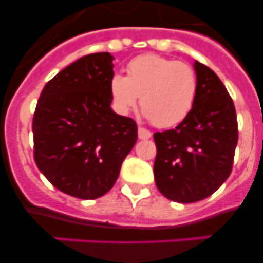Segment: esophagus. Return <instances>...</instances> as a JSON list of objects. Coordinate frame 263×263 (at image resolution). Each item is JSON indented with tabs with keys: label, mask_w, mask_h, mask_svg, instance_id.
I'll return each instance as SVG.
<instances>
[{
	"label": "esophagus",
	"mask_w": 263,
	"mask_h": 263,
	"mask_svg": "<svg viewBox=\"0 0 263 263\" xmlns=\"http://www.w3.org/2000/svg\"><path fill=\"white\" fill-rule=\"evenodd\" d=\"M151 137V132L144 127H138V138L139 139H148Z\"/></svg>",
	"instance_id": "1"
}]
</instances>
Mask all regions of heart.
I'll use <instances>...</instances> for the list:
<instances>
[{
	"label": "heart",
	"instance_id": "obj_1",
	"mask_svg": "<svg viewBox=\"0 0 263 263\" xmlns=\"http://www.w3.org/2000/svg\"><path fill=\"white\" fill-rule=\"evenodd\" d=\"M196 70L184 61L147 53L127 64L126 77L115 74L110 93L120 112L138 102L143 113L158 127H171L186 119L197 95Z\"/></svg>",
	"mask_w": 263,
	"mask_h": 263
}]
</instances>
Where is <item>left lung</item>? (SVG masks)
Listing matches in <instances>:
<instances>
[{
    "label": "left lung",
    "mask_w": 263,
    "mask_h": 263,
    "mask_svg": "<svg viewBox=\"0 0 263 263\" xmlns=\"http://www.w3.org/2000/svg\"><path fill=\"white\" fill-rule=\"evenodd\" d=\"M196 100L175 129L156 132L154 176L159 192L171 201L192 203L207 198L232 172L238 141L235 104L210 67L194 62Z\"/></svg>",
    "instance_id": "left-lung-1"
}]
</instances>
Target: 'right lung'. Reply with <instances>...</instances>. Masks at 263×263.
<instances>
[{
    "label": "right lung",
    "instance_id": "right-lung-1",
    "mask_svg": "<svg viewBox=\"0 0 263 263\" xmlns=\"http://www.w3.org/2000/svg\"><path fill=\"white\" fill-rule=\"evenodd\" d=\"M113 57H81L44 86L32 120L33 159L65 194L95 199L112 189L137 142V124L110 108Z\"/></svg>",
    "mask_w": 263,
    "mask_h": 263
}]
</instances>
